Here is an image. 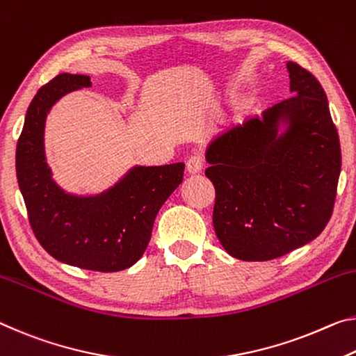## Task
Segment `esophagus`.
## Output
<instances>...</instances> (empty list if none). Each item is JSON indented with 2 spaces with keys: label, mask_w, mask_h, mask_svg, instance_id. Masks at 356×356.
<instances>
[{
  "label": "esophagus",
  "mask_w": 356,
  "mask_h": 356,
  "mask_svg": "<svg viewBox=\"0 0 356 356\" xmlns=\"http://www.w3.org/2000/svg\"><path fill=\"white\" fill-rule=\"evenodd\" d=\"M202 166H204V160L200 154L191 155L187 160V171L190 174H200L202 171Z\"/></svg>",
  "instance_id": "34e87169"
}]
</instances>
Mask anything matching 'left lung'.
<instances>
[{
  "label": "left lung",
  "mask_w": 356,
  "mask_h": 356,
  "mask_svg": "<svg viewBox=\"0 0 356 356\" xmlns=\"http://www.w3.org/2000/svg\"><path fill=\"white\" fill-rule=\"evenodd\" d=\"M295 97L247 117L209 144L206 177L216 188L212 222L231 257L268 261L314 241L334 209L341 144L325 90L286 63ZM291 131L277 136L279 120Z\"/></svg>",
  "instance_id": "1"
}]
</instances>
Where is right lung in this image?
<instances>
[{"mask_svg":"<svg viewBox=\"0 0 356 356\" xmlns=\"http://www.w3.org/2000/svg\"><path fill=\"white\" fill-rule=\"evenodd\" d=\"M82 87H92L88 76L63 72L38 90L17 140V180L33 234L49 255L82 269L115 273L143 257L156 213L182 184L185 165L134 168L95 198L65 195L44 161V122L56 99Z\"/></svg>","mask_w":356,"mask_h":356,"instance_id":"right-lung-1","label":"right lung"}]
</instances>
